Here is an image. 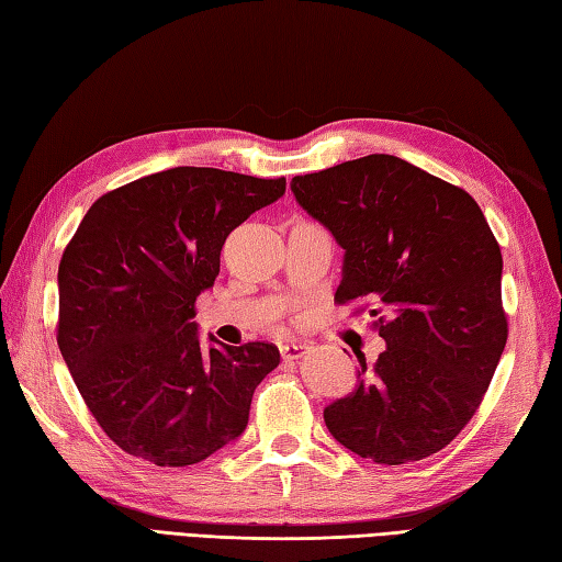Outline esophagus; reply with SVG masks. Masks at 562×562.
Wrapping results in <instances>:
<instances>
[{"label": "esophagus", "mask_w": 562, "mask_h": 562, "mask_svg": "<svg viewBox=\"0 0 562 562\" xmlns=\"http://www.w3.org/2000/svg\"><path fill=\"white\" fill-rule=\"evenodd\" d=\"M304 352H306V342H282L280 345L282 360H300Z\"/></svg>", "instance_id": "obj_1"}]
</instances>
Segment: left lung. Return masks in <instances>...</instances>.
Masks as SVG:
<instances>
[{"label":"left lung","mask_w":562,"mask_h":562,"mask_svg":"<svg viewBox=\"0 0 562 562\" xmlns=\"http://www.w3.org/2000/svg\"><path fill=\"white\" fill-rule=\"evenodd\" d=\"M296 202L345 250L336 302H374L386 340L324 411L328 432L384 465L432 457L479 411L507 342L503 254L465 190L391 154L294 176Z\"/></svg>","instance_id":"obj_1"}]
</instances>
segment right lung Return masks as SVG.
Masks as SVG:
<instances>
[{
  "label": "right lung",
  "mask_w": 562,
  "mask_h": 562,
  "mask_svg": "<svg viewBox=\"0 0 562 562\" xmlns=\"http://www.w3.org/2000/svg\"><path fill=\"white\" fill-rule=\"evenodd\" d=\"M284 178L176 166L101 195L57 270V345L101 429L157 465H193L248 425L272 342L200 345L198 296L238 224L284 195Z\"/></svg>",
  "instance_id": "add662e5"
}]
</instances>
